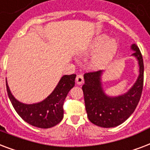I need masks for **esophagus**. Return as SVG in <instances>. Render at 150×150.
Here are the masks:
<instances>
[{
  "mask_svg": "<svg viewBox=\"0 0 150 150\" xmlns=\"http://www.w3.org/2000/svg\"><path fill=\"white\" fill-rule=\"evenodd\" d=\"M75 81H76V83L78 85H82L84 82V79H83V76L82 75H77L76 76V79H75Z\"/></svg>",
  "mask_w": 150,
  "mask_h": 150,
  "instance_id": "esophagus-1",
  "label": "esophagus"
}]
</instances>
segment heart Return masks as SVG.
I'll list each match as a JSON object with an SVG mask.
<instances>
[{
  "instance_id": "obj_1",
  "label": "heart",
  "mask_w": 150,
  "mask_h": 150,
  "mask_svg": "<svg viewBox=\"0 0 150 150\" xmlns=\"http://www.w3.org/2000/svg\"><path fill=\"white\" fill-rule=\"evenodd\" d=\"M119 45L116 40L108 39V35L100 34L96 37L91 44L93 50H98V52L91 60L90 64L93 68H102L110 63L118 50Z\"/></svg>"
}]
</instances>
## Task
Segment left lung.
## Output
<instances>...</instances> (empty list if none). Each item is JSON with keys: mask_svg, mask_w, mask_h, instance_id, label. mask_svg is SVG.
Instances as JSON below:
<instances>
[{"mask_svg": "<svg viewBox=\"0 0 150 150\" xmlns=\"http://www.w3.org/2000/svg\"><path fill=\"white\" fill-rule=\"evenodd\" d=\"M132 54L138 60L139 75L132 87L127 93L115 97L107 95L103 90L101 75L104 71L84 74L83 86L86 110L88 119L101 127H114L120 125L135 110L143 89L144 64L142 56L136 44L131 45Z\"/></svg>", "mask_w": 150, "mask_h": 150, "instance_id": "obj_1", "label": "left lung"}]
</instances>
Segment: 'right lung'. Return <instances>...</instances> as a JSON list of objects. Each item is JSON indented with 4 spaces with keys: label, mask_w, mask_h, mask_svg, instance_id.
Here are the masks:
<instances>
[{
    "label": "right lung",
    "mask_w": 150,
    "mask_h": 150,
    "mask_svg": "<svg viewBox=\"0 0 150 150\" xmlns=\"http://www.w3.org/2000/svg\"><path fill=\"white\" fill-rule=\"evenodd\" d=\"M75 74L64 75L52 93L42 101L35 104L27 105L16 100L11 94L6 81L7 92L15 110L23 120L36 127L50 128L62 120L64 101L75 86Z\"/></svg>",
    "instance_id": "obj_1"
}]
</instances>
